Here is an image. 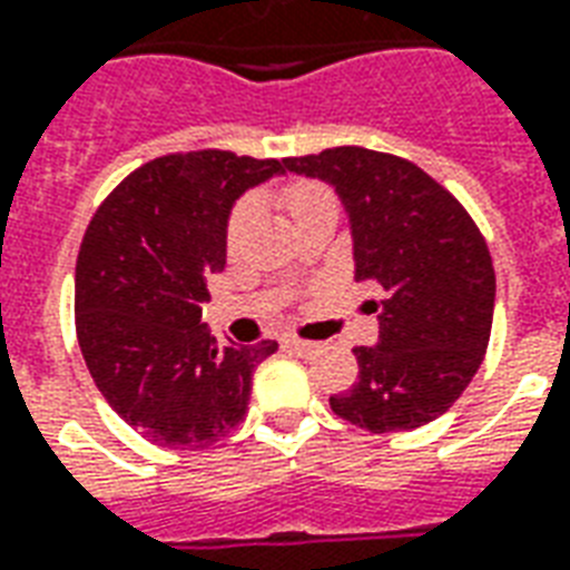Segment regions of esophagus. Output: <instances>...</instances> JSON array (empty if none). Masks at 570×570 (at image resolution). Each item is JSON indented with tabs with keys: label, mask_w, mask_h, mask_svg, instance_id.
I'll list each match as a JSON object with an SVG mask.
<instances>
[{
	"label": "esophagus",
	"mask_w": 570,
	"mask_h": 570,
	"mask_svg": "<svg viewBox=\"0 0 570 570\" xmlns=\"http://www.w3.org/2000/svg\"><path fill=\"white\" fill-rule=\"evenodd\" d=\"M285 348L297 351V354H303V357H312L321 345L318 342H306V340H297V336H291V340H285Z\"/></svg>",
	"instance_id": "obj_1"
}]
</instances>
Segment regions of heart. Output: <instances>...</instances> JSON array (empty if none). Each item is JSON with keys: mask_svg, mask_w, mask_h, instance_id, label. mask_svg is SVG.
Returning <instances> with one entry per match:
<instances>
[{"mask_svg": "<svg viewBox=\"0 0 570 570\" xmlns=\"http://www.w3.org/2000/svg\"><path fill=\"white\" fill-rule=\"evenodd\" d=\"M276 198H279L282 207L288 209L291 219L294 222L306 219V216L315 213V209L336 204V195H333L331 188L324 186V183H318V179H303V177L282 183L279 191H276ZM252 222H255V200L239 198L237 204H234V209H230L228 225H225V246H228L230 252L239 249V243H243L246 234H249Z\"/></svg>", "mask_w": 570, "mask_h": 570, "instance_id": "obj_1", "label": "heart"}]
</instances>
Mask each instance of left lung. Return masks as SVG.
I'll return each instance as SVG.
<instances>
[{
  "instance_id": "obj_1",
  "label": "left lung",
  "mask_w": 570,
  "mask_h": 570,
  "mask_svg": "<svg viewBox=\"0 0 570 570\" xmlns=\"http://www.w3.org/2000/svg\"><path fill=\"white\" fill-rule=\"evenodd\" d=\"M327 179L348 209L354 279L379 282V345L354 348L357 382L331 396L342 421L370 432L414 430L460 400L493 331L495 273L481 228L414 161L366 147L285 158Z\"/></svg>"
}]
</instances>
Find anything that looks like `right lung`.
Instances as JSON below:
<instances>
[{
  "instance_id": "obj_1",
  "label": "right lung",
  "mask_w": 570,
  "mask_h": 570,
  "mask_svg": "<svg viewBox=\"0 0 570 570\" xmlns=\"http://www.w3.org/2000/svg\"><path fill=\"white\" fill-rule=\"evenodd\" d=\"M285 158L191 149L131 170L89 219L75 269L77 342L92 382L135 430L174 451L225 439L249 409L252 372L279 342L219 345L200 324L225 267L230 204Z\"/></svg>"
}]
</instances>
